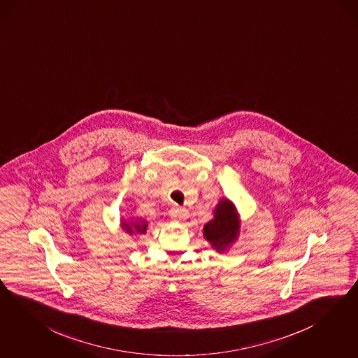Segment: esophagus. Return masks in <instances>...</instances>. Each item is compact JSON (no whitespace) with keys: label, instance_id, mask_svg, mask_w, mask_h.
Here are the masks:
<instances>
[{"label":"esophagus","instance_id":"obj_1","mask_svg":"<svg viewBox=\"0 0 358 358\" xmlns=\"http://www.w3.org/2000/svg\"><path fill=\"white\" fill-rule=\"evenodd\" d=\"M170 216H171L173 219L185 220L189 216V213H188V210L185 209V208H173V209L170 210Z\"/></svg>","mask_w":358,"mask_h":358}]
</instances>
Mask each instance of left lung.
I'll return each mask as SVG.
<instances>
[{"label": "left lung", "mask_w": 358, "mask_h": 358, "mask_svg": "<svg viewBox=\"0 0 358 358\" xmlns=\"http://www.w3.org/2000/svg\"><path fill=\"white\" fill-rule=\"evenodd\" d=\"M240 233V220L236 207L228 199H221L213 210V219L204 225V237L217 252L227 250Z\"/></svg>", "instance_id": "1"}]
</instances>
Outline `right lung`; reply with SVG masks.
<instances>
[{
	"label": "right lung",
	"mask_w": 358,
	"mask_h": 358,
	"mask_svg": "<svg viewBox=\"0 0 358 358\" xmlns=\"http://www.w3.org/2000/svg\"><path fill=\"white\" fill-rule=\"evenodd\" d=\"M146 228H148V222L143 220L138 219V221H134V222L122 221V229H125L129 234H133V233L143 234L146 231Z\"/></svg>",
	"instance_id": "obj_1"
}]
</instances>
